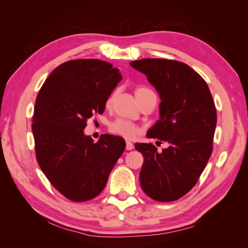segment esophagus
I'll return each instance as SVG.
<instances>
[{"mask_svg":"<svg viewBox=\"0 0 248 248\" xmlns=\"http://www.w3.org/2000/svg\"><path fill=\"white\" fill-rule=\"evenodd\" d=\"M125 144H127V145H125V149H127V150H132L134 148V145L131 143L130 140H127V143H125Z\"/></svg>","mask_w":248,"mask_h":248,"instance_id":"1","label":"esophagus"}]
</instances>
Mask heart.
<instances>
[{"label":"heart","instance_id":"b5f03b06","mask_svg":"<svg viewBox=\"0 0 248 248\" xmlns=\"http://www.w3.org/2000/svg\"><path fill=\"white\" fill-rule=\"evenodd\" d=\"M135 94H136V98H138V100L140 101V100L145 96H148V94H155V93L148 87H139L136 88ZM112 98L113 96H110L108 99V102H107L108 104H109L110 101H112ZM109 131L113 134L121 136V138L132 139L139 133V128L136 127V124H133L132 121L119 118V119H116L109 124Z\"/></svg>","mask_w":248,"mask_h":248}]
</instances>
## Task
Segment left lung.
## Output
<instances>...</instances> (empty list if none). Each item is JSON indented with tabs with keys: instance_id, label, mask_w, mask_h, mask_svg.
<instances>
[{
	"instance_id": "8db88e82",
	"label": "left lung",
	"mask_w": 248,
	"mask_h": 248,
	"mask_svg": "<svg viewBox=\"0 0 248 248\" xmlns=\"http://www.w3.org/2000/svg\"><path fill=\"white\" fill-rule=\"evenodd\" d=\"M160 94V119L147 138L168 144L161 152L152 144L136 143L144 163L143 191L156 202L178 200L197 183L213 150L217 108L207 83L188 65L173 60L131 62Z\"/></svg>"
}]
</instances>
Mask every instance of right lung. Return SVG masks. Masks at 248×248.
<instances>
[{"instance_id": "add662e5", "label": "right lung", "mask_w": 248, "mask_h": 248, "mask_svg": "<svg viewBox=\"0 0 248 248\" xmlns=\"http://www.w3.org/2000/svg\"><path fill=\"white\" fill-rule=\"evenodd\" d=\"M121 78L108 62L68 61L51 72L36 98L31 131L37 162L52 186L72 202L98 196L124 151L120 136L103 134L93 143L84 134L87 120L104 112Z\"/></svg>"}]
</instances>
